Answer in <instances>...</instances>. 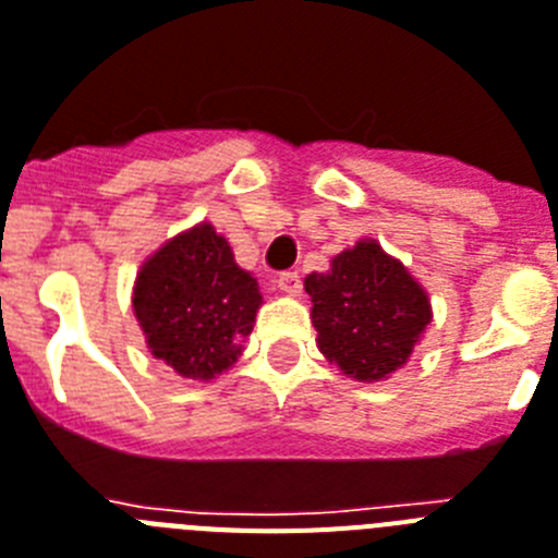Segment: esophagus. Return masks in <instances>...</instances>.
Masks as SVG:
<instances>
[{
    "instance_id": "obj_1",
    "label": "esophagus",
    "mask_w": 558,
    "mask_h": 558,
    "mask_svg": "<svg viewBox=\"0 0 558 558\" xmlns=\"http://www.w3.org/2000/svg\"><path fill=\"white\" fill-rule=\"evenodd\" d=\"M278 289L287 294H301L303 289V280L298 271H280L278 275Z\"/></svg>"
}]
</instances>
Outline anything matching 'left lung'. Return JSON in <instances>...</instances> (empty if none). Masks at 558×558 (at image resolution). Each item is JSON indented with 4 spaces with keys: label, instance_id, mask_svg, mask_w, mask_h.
Here are the masks:
<instances>
[{
    "label": "left lung",
    "instance_id": "8db88e82",
    "mask_svg": "<svg viewBox=\"0 0 558 558\" xmlns=\"http://www.w3.org/2000/svg\"><path fill=\"white\" fill-rule=\"evenodd\" d=\"M306 292L320 351L363 383L397 372L430 323L428 294L374 241L337 255L326 275H308Z\"/></svg>",
    "mask_w": 558,
    "mask_h": 558
}]
</instances>
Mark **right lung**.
<instances>
[{
  "label": "right lung",
  "mask_w": 558,
  "mask_h": 558,
  "mask_svg": "<svg viewBox=\"0 0 558 558\" xmlns=\"http://www.w3.org/2000/svg\"><path fill=\"white\" fill-rule=\"evenodd\" d=\"M257 306V280L209 223L163 243L135 278L133 308L149 351L192 380L235 363Z\"/></svg>",
  "instance_id": "obj_1"
}]
</instances>
